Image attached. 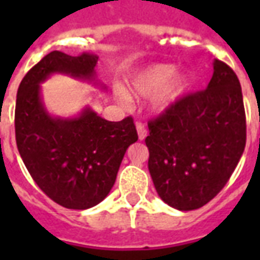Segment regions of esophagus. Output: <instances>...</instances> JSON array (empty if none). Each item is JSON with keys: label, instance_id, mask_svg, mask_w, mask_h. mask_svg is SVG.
Segmentation results:
<instances>
[{"label": "esophagus", "instance_id": "34e87169", "mask_svg": "<svg viewBox=\"0 0 260 260\" xmlns=\"http://www.w3.org/2000/svg\"><path fill=\"white\" fill-rule=\"evenodd\" d=\"M136 131H138V136H139V141H145V138L147 136V131L146 128L141 124V122H138V126H136Z\"/></svg>", "mask_w": 260, "mask_h": 260}]
</instances>
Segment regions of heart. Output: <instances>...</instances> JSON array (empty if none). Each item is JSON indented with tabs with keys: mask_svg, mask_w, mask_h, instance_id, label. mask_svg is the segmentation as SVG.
<instances>
[{
	"mask_svg": "<svg viewBox=\"0 0 260 260\" xmlns=\"http://www.w3.org/2000/svg\"><path fill=\"white\" fill-rule=\"evenodd\" d=\"M191 86L186 72H177L174 64H153L141 69L129 80V91L138 99L152 97V107L156 113H166L180 102ZM115 94L121 103L131 102L129 93L118 87Z\"/></svg>",
	"mask_w": 260,
	"mask_h": 260,
	"instance_id": "1",
	"label": "heart"
}]
</instances>
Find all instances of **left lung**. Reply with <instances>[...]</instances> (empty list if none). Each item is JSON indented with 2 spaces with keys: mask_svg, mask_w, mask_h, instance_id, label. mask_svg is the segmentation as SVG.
I'll use <instances>...</instances> for the list:
<instances>
[{
  "mask_svg": "<svg viewBox=\"0 0 260 260\" xmlns=\"http://www.w3.org/2000/svg\"><path fill=\"white\" fill-rule=\"evenodd\" d=\"M246 124L240 80L213 61L205 90L181 99L149 122V173L161 201L193 210L223 189L245 149Z\"/></svg>",
  "mask_w": 260,
  "mask_h": 260,
  "instance_id": "obj_1",
  "label": "left lung"
}]
</instances>
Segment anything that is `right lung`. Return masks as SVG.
I'll return each mask as SVG.
<instances>
[{
  "label": "right lung",
  "instance_id": "add662e5",
  "mask_svg": "<svg viewBox=\"0 0 260 260\" xmlns=\"http://www.w3.org/2000/svg\"><path fill=\"white\" fill-rule=\"evenodd\" d=\"M97 55L51 51L25 75L18 89L15 135L26 169L48 198L67 209L96 206L113 188L126 149L138 141L134 119L111 122L89 106L75 117L48 113L42 83L68 75L100 89Z\"/></svg>",
  "mask_w": 260,
  "mask_h": 260
}]
</instances>
